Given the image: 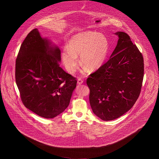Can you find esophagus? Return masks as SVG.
I'll return each instance as SVG.
<instances>
[{
	"label": "esophagus",
	"instance_id": "1",
	"mask_svg": "<svg viewBox=\"0 0 159 159\" xmlns=\"http://www.w3.org/2000/svg\"><path fill=\"white\" fill-rule=\"evenodd\" d=\"M83 80L81 78H79V79H78V80H77V83H78V84H81L83 83Z\"/></svg>",
	"mask_w": 159,
	"mask_h": 159
}]
</instances>
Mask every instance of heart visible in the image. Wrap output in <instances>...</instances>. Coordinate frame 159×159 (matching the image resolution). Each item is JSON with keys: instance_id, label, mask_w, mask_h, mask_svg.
I'll return each instance as SVG.
<instances>
[{"instance_id": "b5f03b06", "label": "heart", "mask_w": 159, "mask_h": 159, "mask_svg": "<svg viewBox=\"0 0 159 159\" xmlns=\"http://www.w3.org/2000/svg\"><path fill=\"white\" fill-rule=\"evenodd\" d=\"M67 47L61 52V61L68 72L73 73L79 64L78 56H80L81 64L91 71L100 68L106 60L109 43L102 34L86 32L71 36ZM86 71L85 67L83 71Z\"/></svg>"}]
</instances>
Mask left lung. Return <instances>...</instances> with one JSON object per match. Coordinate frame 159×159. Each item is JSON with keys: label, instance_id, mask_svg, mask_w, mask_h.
<instances>
[{"label": "left lung", "instance_id": "1", "mask_svg": "<svg viewBox=\"0 0 159 159\" xmlns=\"http://www.w3.org/2000/svg\"><path fill=\"white\" fill-rule=\"evenodd\" d=\"M115 34L119 40L110 58L86 80L92 110L104 121L120 117L133 107L144 77L142 53L128 34Z\"/></svg>", "mask_w": 159, "mask_h": 159}]
</instances>
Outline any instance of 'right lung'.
I'll return each instance as SVG.
<instances>
[{"instance_id":"obj_1","label":"right lung","mask_w":159,"mask_h":159,"mask_svg":"<svg viewBox=\"0 0 159 159\" xmlns=\"http://www.w3.org/2000/svg\"><path fill=\"white\" fill-rule=\"evenodd\" d=\"M37 29L21 44L15 63V81L23 104L38 116L52 119L68 107L76 78L60 67L61 51Z\"/></svg>"}]
</instances>
